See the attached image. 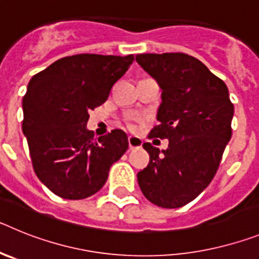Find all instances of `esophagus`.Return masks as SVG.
Wrapping results in <instances>:
<instances>
[{
	"label": "esophagus",
	"mask_w": 259,
	"mask_h": 259,
	"mask_svg": "<svg viewBox=\"0 0 259 259\" xmlns=\"http://www.w3.org/2000/svg\"><path fill=\"white\" fill-rule=\"evenodd\" d=\"M128 146H130V150H135V149H139L143 146V140L139 139V137H135V136H130L128 137Z\"/></svg>",
	"instance_id": "esophagus-1"
}]
</instances>
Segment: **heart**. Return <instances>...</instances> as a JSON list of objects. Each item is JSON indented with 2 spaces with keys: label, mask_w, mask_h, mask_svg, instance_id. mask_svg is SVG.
I'll return each instance as SVG.
<instances>
[{
  "label": "heart",
  "mask_w": 259,
  "mask_h": 259,
  "mask_svg": "<svg viewBox=\"0 0 259 259\" xmlns=\"http://www.w3.org/2000/svg\"><path fill=\"white\" fill-rule=\"evenodd\" d=\"M128 128H130V130H132V131H134V130H135V128H136V127H135L134 123H128Z\"/></svg>",
  "instance_id": "b5f03b06"
}]
</instances>
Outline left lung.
Here are the masks:
<instances>
[{"label": "left lung", "instance_id": "left-lung-1", "mask_svg": "<svg viewBox=\"0 0 259 259\" xmlns=\"http://www.w3.org/2000/svg\"><path fill=\"white\" fill-rule=\"evenodd\" d=\"M137 63L162 89L149 139H168L162 150L144 144L149 164L137 174L141 192L157 206L182 207L206 188L232 136L233 104L227 85L184 53L137 54Z\"/></svg>", "mask_w": 259, "mask_h": 259}]
</instances>
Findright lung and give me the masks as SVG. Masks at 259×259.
Wrapping results in <instances>:
<instances>
[{
  "mask_svg": "<svg viewBox=\"0 0 259 259\" xmlns=\"http://www.w3.org/2000/svg\"><path fill=\"white\" fill-rule=\"evenodd\" d=\"M132 62V54H76L29 80L23 97V134L36 175L59 197L83 200L97 193L111 164L128 149L122 130L96 139L87 122Z\"/></svg>",
  "mask_w": 259,
  "mask_h": 259,
  "instance_id": "add662e5",
  "label": "right lung"
}]
</instances>
